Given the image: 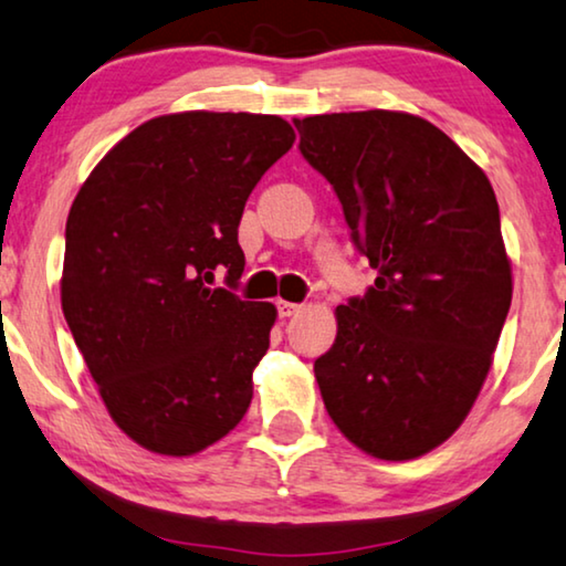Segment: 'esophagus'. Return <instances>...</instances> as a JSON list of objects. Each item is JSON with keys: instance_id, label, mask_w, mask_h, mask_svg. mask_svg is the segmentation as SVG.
I'll return each mask as SVG.
<instances>
[{"instance_id": "obj_1", "label": "esophagus", "mask_w": 566, "mask_h": 566, "mask_svg": "<svg viewBox=\"0 0 566 566\" xmlns=\"http://www.w3.org/2000/svg\"><path fill=\"white\" fill-rule=\"evenodd\" d=\"M276 310H280V317H292V315H297L302 305H294V302L280 300V302H276Z\"/></svg>"}]
</instances>
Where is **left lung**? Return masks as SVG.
I'll use <instances>...</instances> for the list:
<instances>
[{
  "mask_svg": "<svg viewBox=\"0 0 566 566\" xmlns=\"http://www.w3.org/2000/svg\"><path fill=\"white\" fill-rule=\"evenodd\" d=\"M378 276L335 310L315 378L335 427L378 460L450 440L475 403L511 307V261L485 172L415 114L294 119Z\"/></svg>",
  "mask_w": 566,
  "mask_h": 566,
  "instance_id": "8db88e82",
  "label": "left lung"
}]
</instances>
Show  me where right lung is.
Wrapping results in <instances>:
<instances>
[{
  "instance_id": "1",
  "label": "right lung",
  "mask_w": 566,
  "mask_h": 566,
  "mask_svg": "<svg viewBox=\"0 0 566 566\" xmlns=\"http://www.w3.org/2000/svg\"><path fill=\"white\" fill-rule=\"evenodd\" d=\"M292 145L280 116H157L73 200L65 323L116 427L149 452L188 458L247 415L276 307L216 287L214 274L239 286L243 206Z\"/></svg>"
}]
</instances>
